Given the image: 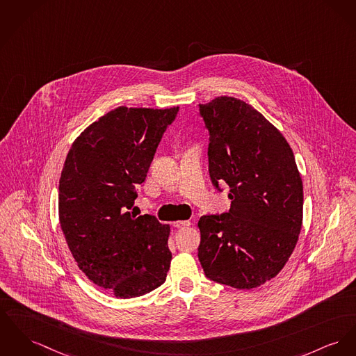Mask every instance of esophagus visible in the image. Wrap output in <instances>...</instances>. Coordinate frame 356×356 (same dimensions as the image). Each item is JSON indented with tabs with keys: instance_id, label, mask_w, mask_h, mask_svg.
<instances>
[{
	"instance_id": "obj_1",
	"label": "esophagus",
	"mask_w": 356,
	"mask_h": 356,
	"mask_svg": "<svg viewBox=\"0 0 356 356\" xmlns=\"http://www.w3.org/2000/svg\"><path fill=\"white\" fill-rule=\"evenodd\" d=\"M190 221H175V222H172V225L175 227V228H186V227H189Z\"/></svg>"
}]
</instances>
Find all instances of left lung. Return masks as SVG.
I'll use <instances>...</instances> for the list:
<instances>
[{"mask_svg":"<svg viewBox=\"0 0 356 356\" xmlns=\"http://www.w3.org/2000/svg\"><path fill=\"white\" fill-rule=\"evenodd\" d=\"M209 131L212 184L229 185L228 213L202 216L198 259L205 275L235 289L274 278L302 225L304 188L284 135L257 109L221 95L200 104Z\"/></svg>","mask_w":356,"mask_h":356,"instance_id":"8db88e82","label":"left lung"}]
</instances>
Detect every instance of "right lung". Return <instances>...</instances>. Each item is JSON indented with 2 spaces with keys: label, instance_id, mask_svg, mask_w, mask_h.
<instances>
[{
  "label": "right lung",
  "instance_id": "right-lung-1",
  "mask_svg": "<svg viewBox=\"0 0 356 356\" xmlns=\"http://www.w3.org/2000/svg\"><path fill=\"white\" fill-rule=\"evenodd\" d=\"M178 111H111L74 140L60 174L59 221L72 258L93 284L120 298L166 281L170 225L129 209Z\"/></svg>",
  "mask_w": 356,
  "mask_h": 356
}]
</instances>
